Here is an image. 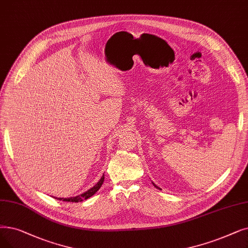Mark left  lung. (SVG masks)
<instances>
[{"label": "left lung", "instance_id": "obj_1", "mask_svg": "<svg viewBox=\"0 0 248 248\" xmlns=\"http://www.w3.org/2000/svg\"><path fill=\"white\" fill-rule=\"evenodd\" d=\"M153 185H154V184H153ZM154 186H155V187H156V188H158V189H160V187H158V186H155V185H154Z\"/></svg>", "mask_w": 248, "mask_h": 248}]
</instances>
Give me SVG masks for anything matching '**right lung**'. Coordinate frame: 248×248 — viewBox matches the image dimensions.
Here are the masks:
<instances>
[{
	"label": "right lung",
	"mask_w": 248,
	"mask_h": 248,
	"mask_svg": "<svg viewBox=\"0 0 248 248\" xmlns=\"http://www.w3.org/2000/svg\"><path fill=\"white\" fill-rule=\"evenodd\" d=\"M103 181H104V174L102 175V177L99 179V181L97 182V184H96L93 187H91L90 189H88L87 191H85V192H83V193H81V195H79V196H76V197H74V198H68V199H66V198H58V200H60V201H64V202H82V201H85V200H87V199H89V198H91L94 193H96V191H97L100 187H101V186H102V184H103ZM57 199V198H56Z\"/></svg>",
	"instance_id": "obj_1"
}]
</instances>
